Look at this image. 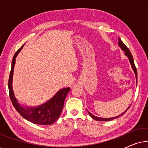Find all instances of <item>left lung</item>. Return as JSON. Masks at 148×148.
Wrapping results in <instances>:
<instances>
[{
	"mask_svg": "<svg viewBox=\"0 0 148 148\" xmlns=\"http://www.w3.org/2000/svg\"><path fill=\"white\" fill-rule=\"evenodd\" d=\"M119 46H120V47H121V49H122V50H123V51H125V55L127 56V57L129 58V61H130V62H131V66H132L133 69V71H134V72H135V76H136V81L137 82V68H136V66H135V65L134 60H133V56H132V54H131V53L130 50H129V48H127V46L125 45V44L123 43V42L122 41H121V40L120 38H119ZM130 106H129V107H130ZM129 107L124 112H123L122 114H121L120 115H119V116H117L113 117V118H108V119H105V118H100V117L95 116L94 115H93L92 114H91V113H90V112H88V113H89V114H90V116H91V117H92V118H93V119H94V120H96V121H112V120H113V119L118 118V117H119L120 116H121V115H123V114H125V113L127 112V110H128V109L129 108Z\"/></svg>",
	"mask_w": 148,
	"mask_h": 148,
	"instance_id": "1",
	"label": "left lung"
}]
</instances>
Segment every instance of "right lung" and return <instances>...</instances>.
Returning a JSON list of instances; mask_svg holds the SVG:
<instances>
[{
	"label": "right lung",
	"instance_id": "right-lung-1",
	"mask_svg": "<svg viewBox=\"0 0 148 148\" xmlns=\"http://www.w3.org/2000/svg\"><path fill=\"white\" fill-rule=\"evenodd\" d=\"M23 45L15 52L12 60L11 69L9 75V82H8L10 99L16 110L27 121L36 125H51L59 118L62 109L63 108L64 102L65 100L66 95L69 92L70 88H64L59 90L53 98L48 100L47 102L44 103V104L40 105V106L35 108L28 107L26 108L21 106L14 96L13 88H12V81H13L14 66L15 64V58L23 48Z\"/></svg>",
	"mask_w": 148,
	"mask_h": 148
}]
</instances>
